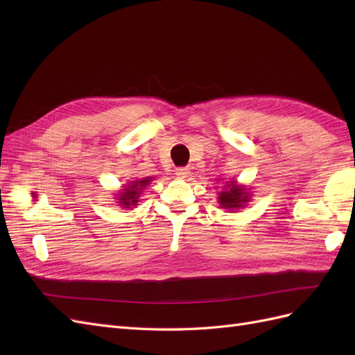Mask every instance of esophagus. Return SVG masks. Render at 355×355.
<instances>
[{
  "mask_svg": "<svg viewBox=\"0 0 355 355\" xmlns=\"http://www.w3.org/2000/svg\"><path fill=\"white\" fill-rule=\"evenodd\" d=\"M175 175L180 177V178H186L187 175H189V169H187V168H177Z\"/></svg>",
  "mask_w": 355,
  "mask_h": 355,
  "instance_id": "obj_1",
  "label": "esophagus"
}]
</instances>
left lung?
<instances>
[{"instance_id": "obj_1", "label": "left lung", "mask_w": 355, "mask_h": 355, "mask_svg": "<svg viewBox=\"0 0 355 355\" xmlns=\"http://www.w3.org/2000/svg\"><path fill=\"white\" fill-rule=\"evenodd\" d=\"M245 201H248V193L235 183L229 184V189L220 193V202L224 209H236Z\"/></svg>"}]
</instances>
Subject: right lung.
<instances>
[{
  "label": "right lung",
  "mask_w": 355,
  "mask_h": 355,
  "mask_svg": "<svg viewBox=\"0 0 355 355\" xmlns=\"http://www.w3.org/2000/svg\"><path fill=\"white\" fill-rule=\"evenodd\" d=\"M150 182V178H143L140 182H135L134 184H131L130 187H126L125 192L122 195H119V202L125 207H130V206H135V202L139 201V195L143 186H146Z\"/></svg>",
  "instance_id": "1"
}]
</instances>
